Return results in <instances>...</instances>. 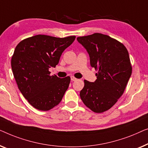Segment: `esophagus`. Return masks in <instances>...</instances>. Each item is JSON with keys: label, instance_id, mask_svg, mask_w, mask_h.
I'll use <instances>...</instances> for the list:
<instances>
[{"label": "esophagus", "instance_id": "esophagus-1", "mask_svg": "<svg viewBox=\"0 0 148 148\" xmlns=\"http://www.w3.org/2000/svg\"><path fill=\"white\" fill-rule=\"evenodd\" d=\"M77 80V78H75L74 76H71V80L72 81H76Z\"/></svg>", "mask_w": 148, "mask_h": 148}]
</instances>
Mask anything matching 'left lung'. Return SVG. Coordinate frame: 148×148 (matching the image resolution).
Instances as JSON below:
<instances>
[{"mask_svg": "<svg viewBox=\"0 0 148 148\" xmlns=\"http://www.w3.org/2000/svg\"><path fill=\"white\" fill-rule=\"evenodd\" d=\"M77 40L88 51L91 67L98 71L95 82L84 80L80 98L91 111L103 113L123 94L132 75L128 51L122 43L102 33L78 37Z\"/></svg>", "mask_w": 148, "mask_h": 148, "instance_id": "8db88e82", "label": "left lung"}]
</instances>
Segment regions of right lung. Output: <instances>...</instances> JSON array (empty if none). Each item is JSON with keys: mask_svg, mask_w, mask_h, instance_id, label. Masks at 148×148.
I'll return each mask as SVG.
<instances>
[{"mask_svg": "<svg viewBox=\"0 0 148 148\" xmlns=\"http://www.w3.org/2000/svg\"><path fill=\"white\" fill-rule=\"evenodd\" d=\"M76 36L56 37L37 35L18 43L11 58V68L18 88L29 103L40 111H49L61 102L70 77L51 76L60 56Z\"/></svg>", "mask_w": 148, "mask_h": 148, "instance_id": "obj_1", "label": "right lung"}]
</instances>
